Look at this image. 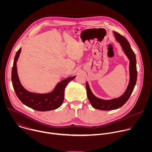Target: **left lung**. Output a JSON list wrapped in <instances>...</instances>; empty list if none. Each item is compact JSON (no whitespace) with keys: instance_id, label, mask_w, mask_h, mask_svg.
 I'll return each mask as SVG.
<instances>
[{"instance_id":"left-lung-1","label":"left lung","mask_w":152,"mask_h":152,"mask_svg":"<svg viewBox=\"0 0 152 152\" xmlns=\"http://www.w3.org/2000/svg\"><path fill=\"white\" fill-rule=\"evenodd\" d=\"M113 33L116 41L120 43L124 53L130 61V79L128 86L124 94L118 98H115L111 100H103L96 97L91 92L88 82H86V93H87V97L90 103L95 109L103 111H111L117 110L124 105L132 94L137 79V60L135 53L132 50L129 42L124 37L121 35L120 34L115 31H114Z\"/></svg>"}]
</instances>
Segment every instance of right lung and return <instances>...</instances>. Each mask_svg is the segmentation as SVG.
<instances>
[{"mask_svg":"<svg viewBox=\"0 0 152 152\" xmlns=\"http://www.w3.org/2000/svg\"><path fill=\"white\" fill-rule=\"evenodd\" d=\"M21 49L17 52L11 73V80L14 90L19 100L26 106L39 111H48L57 109L61 106L64 99V90L69 82L76 76L69 77L57 83L54 90L49 93L38 94L29 92L21 84L17 69V61Z\"/></svg>","mask_w":152,"mask_h":152,"instance_id":"right-lung-1","label":"right lung"}]
</instances>
